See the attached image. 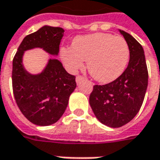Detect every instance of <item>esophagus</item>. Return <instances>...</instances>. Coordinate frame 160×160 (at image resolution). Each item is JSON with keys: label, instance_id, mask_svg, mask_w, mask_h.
Instances as JSON below:
<instances>
[{"label": "esophagus", "instance_id": "34e87169", "mask_svg": "<svg viewBox=\"0 0 160 160\" xmlns=\"http://www.w3.org/2000/svg\"><path fill=\"white\" fill-rule=\"evenodd\" d=\"M83 80H84V77L81 76V75H77L76 79H75L77 84L80 83V82H81V81H82Z\"/></svg>", "mask_w": 160, "mask_h": 160}]
</instances>
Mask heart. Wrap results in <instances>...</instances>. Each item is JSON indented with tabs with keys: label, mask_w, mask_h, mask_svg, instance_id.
<instances>
[{
	"label": "heart",
	"mask_w": 160,
	"mask_h": 160,
	"mask_svg": "<svg viewBox=\"0 0 160 160\" xmlns=\"http://www.w3.org/2000/svg\"><path fill=\"white\" fill-rule=\"evenodd\" d=\"M61 56L73 73L81 69L87 61L91 76L102 83L111 82L123 73L129 61V47L122 37L94 33L77 37L72 48H62Z\"/></svg>",
	"instance_id": "obj_1"
}]
</instances>
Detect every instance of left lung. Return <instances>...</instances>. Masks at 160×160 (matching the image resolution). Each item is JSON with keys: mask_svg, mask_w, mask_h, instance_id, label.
Returning <instances> with one entry per match:
<instances>
[{"mask_svg": "<svg viewBox=\"0 0 160 160\" xmlns=\"http://www.w3.org/2000/svg\"><path fill=\"white\" fill-rule=\"evenodd\" d=\"M129 47L128 65L118 79L105 85H94L89 103L98 121L111 128L127 124L136 116L148 88V71L141 43L120 31Z\"/></svg>", "mask_w": 160, "mask_h": 160, "instance_id": "obj_1", "label": "left lung"}]
</instances>
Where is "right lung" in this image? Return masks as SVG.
<instances>
[{
    "label": "right lung",
    "mask_w": 160,
    "mask_h": 160,
    "mask_svg": "<svg viewBox=\"0 0 160 160\" xmlns=\"http://www.w3.org/2000/svg\"><path fill=\"white\" fill-rule=\"evenodd\" d=\"M63 32L61 27L43 26L23 39L12 60L16 104L26 119L36 125H51L61 118L76 87L75 76L68 73L56 59L49 60L39 74H31L23 67V54L27 49L42 48L51 55H57Z\"/></svg>",
    "instance_id": "obj_1"
}]
</instances>
